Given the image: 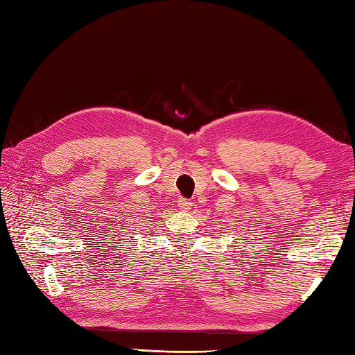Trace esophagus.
<instances>
[{
  "instance_id": "34e87169",
  "label": "esophagus",
  "mask_w": 355,
  "mask_h": 355,
  "mask_svg": "<svg viewBox=\"0 0 355 355\" xmlns=\"http://www.w3.org/2000/svg\"><path fill=\"white\" fill-rule=\"evenodd\" d=\"M178 207L182 211H189L190 209H191V202L189 199H184V198H180L179 200H178Z\"/></svg>"
}]
</instances>
